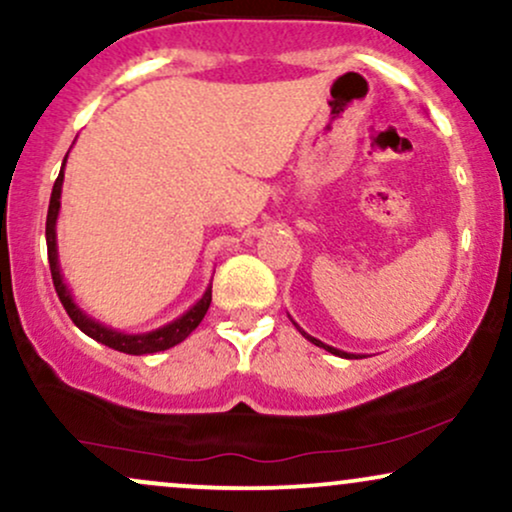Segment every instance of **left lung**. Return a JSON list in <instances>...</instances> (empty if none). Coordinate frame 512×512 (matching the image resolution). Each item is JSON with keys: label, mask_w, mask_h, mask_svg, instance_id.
<instances>
[{"label": "left lung", "mask_w": 512, "mask_h": 512, "mask_svg": "<svg viewBox=\"0 0 512 512\" xmlns=\"http://www.w3.org/2000/svg\"><path fill=\"white\" fill-rule=\"evenodd\" d=\"M295 324V322H293ZM295 326H298V324H295ZM298 331H300V334H303L305 338H307V341H310V343H315V346H319V348H324V350H329V353L331 355H338V357H346V360H357V357H362V355H355V353H346V350H338V348H331V346H326V343H322V341H319V338H315V336H310V334H307V331H303V329H300V326H298Z\"/></svg>", "instance_id": "left-lung-1"}]
</instances>
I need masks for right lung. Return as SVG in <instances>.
I'll return each mask as SVG.
<instances>
[{"label":"right lung","instance_id":"obj_1","mask_svg":"<svg viewBox=\"0 0 512 512\" xmlns=\"http://www.w3.org/2000/svg\"><path fill=\"white\" fill-rule=\"evenodd\" d=\"M66 157H69V152H66ZM66 157H64V164H61L57 181H54L52 197H49L47 229H45L49 272H52L54 288H57V295H59L61 305H64L66 315L73 319V324H76L83 334L95 338V341L102 343V346H109V348L119 350V353H126V355L159 353V350H169V348L178 346V343L186 341V338L193 334V331L197 329V324L202 322V317L207 315L209 303H212V283H209L207 291L202 293V298L197 300L190 310L183 312L181 317H176L174 322L159 326V329L145 331V334H123V331H119V329H112V326L97 322V319L90 317L88 312L80 310L76 300H73L69 286H66V281H64V274H61L59 250H57V219H59V209H61V186H64Z\"/></svg>","mask_w":512,"mask_h":512}]
</instances>
